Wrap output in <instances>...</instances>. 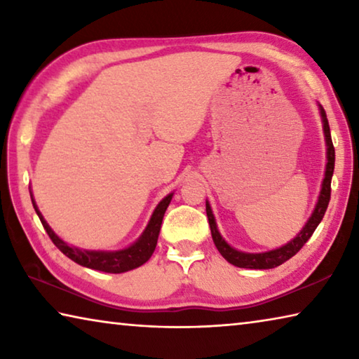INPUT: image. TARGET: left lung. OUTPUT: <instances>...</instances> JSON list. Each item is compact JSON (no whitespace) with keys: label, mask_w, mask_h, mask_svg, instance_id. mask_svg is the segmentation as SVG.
Returning a JSON list of instances; mask_svg holds the SVG:
<instances>
[{"label":"left lung","mask_w":359,"mask_h":359,"mask_svg":"<svg viewBox=\"0 0 359 359\" xmlns=\"http://www.w3.org/2000/svg\"><path fill=\"white\" fill-rule=\"evenodd\" d=\"M320 115H321V120H323V131H325V141H326V158H327L325 179H323V184H321L318 203H317V205H315L311 218H309L306 226L301 229V233L297 234L293 241H290L288 244L276 248V250H269L264 253H245V252L236 250V248L231 247L228 242L222 238V234L218 233L214 214H212L209 203L205 201V212H208L212 239H214L217 250L222 253V257L226 259L228 263L238 266V267H245V269H272V267L280 266L285 263V261H288L291 257H294V255L301 250L304 244L311 239V236L313 234V231L317 229L320 222L323 220L325 212L327 209V204H330V198H331V179H332V172H334V161H336V151H334L330 123H327L326 112L321 106H320Z\"/></svg>","instance_id":"8db88e82"}]
</instances>
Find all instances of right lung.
Here are the masks:
<instances>
[{"label": "right lung", "mask_w": 359, "mask_h": 359, "mask_svg": "<svg viewBox=\"0 0 359 359\" xmlns=\"http://www.w3.org/2000/svg\"><path fill=\"white\" fill-rule=\"evenodd\" d=\"M171 199H172V193L168 194V196L156 205L154 214H151L147 228L144 229L142 236L135 242V244L117 252L81 250V248L66 244V242L60 239L58 236L53 233L52 228L48 226L47 222L44 220V217H42L41 212L38 210V205H36L33 196H32V203L36 214H38L39 220L42 223V226H44V229L47 231L48 238L52 239V242L57 245L60 252L65 253L69 259H72L74 263L81 264L83 267L109 272V274H121V272L136 269V267L142 266L150 259L151 253L155 252L158 234H160V229H161L163 217H165V212L168 209L169 203H171Z\"/></svg>", "instance_id": "obj_1"}]
</instances>
